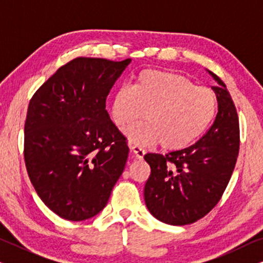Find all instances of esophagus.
I'll list each match as a JSON object with an SVG mask.
<instances>
[{"label": "esophagus", "instance_id": "esophagus-1", "mask_svg": "<svg viewBox=\"0 0 263 263\" xmlns=\"http://www.w3.org/2000/svg\"><path fill=\"white\" fill-rule=\"evenodd\" d=\"M129 147H130V151H132L133 156H134L136 159L141 160L142 158H143V156H145V151H143L141 147H139V146H136V145H130Z\"/></svg>", "mask_w": 263, "mask_h": 263}]
</instances>
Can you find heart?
Segmentation results:
<instances>
[{"instance_id": "obj_1", "label": "heart", "mask_w": 263, "mask_h": 263, "mask_svg": "<svg viewBox=\"0 0 263 263\" xmlns=\"http://www.w3.org/2000/svg\"><path fill=\"white\" fill-rule=\"evenodd\" d=\"M218 99L210 88L196 87L189 79L170 71L146 69L132 87H120L111 100V117L118 128L142 118L125 129L130 143L160 142L161 148L179 151L192 146L213 122Z\"/></svg>"}]
</instances>
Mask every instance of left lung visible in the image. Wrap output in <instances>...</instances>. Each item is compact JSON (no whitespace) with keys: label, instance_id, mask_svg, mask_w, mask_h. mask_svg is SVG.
I'll list each match as a JSON object with an SVG mask.
<instances>
[{"label":"left lung","instance_id":"1","mask_svg":"<svg viewBox=\"0 0 263 263\" xmlns=\"http://www.w3.org/2000/svg\"><path fill=\"white\" fill-rule=\"evenodd\" d=\"M213 91L217 117L193 146L167 154L147 153L151 166L143 195L151 214L168 225H188L203 218L219 202L235 168L239 151L236 106L220 78Z\"/></svg>","mask_w":263,"mask_h":263}]
</instances>
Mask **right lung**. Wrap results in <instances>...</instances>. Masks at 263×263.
I'll list each match as a JSON object with an SVG mask.
<instances>
[{
    "instance_id": "obj_1",
    "label": "right lung",
    "mask_w": 263,
    "mask_h": 263,
    "mask_svg": "<svg viewBox=\"0 0 263 263\" xmlns=\"http://www.w3.org/2000/svg\"><path fill=\"white\" fill-rule=\"evenodd\" d=\"M130 62L78 57L30 100L27 174L43 202L61 218L81 221L98 214L124 170L129 148L105 103Z\"/></svg>"
}]
</instances>
